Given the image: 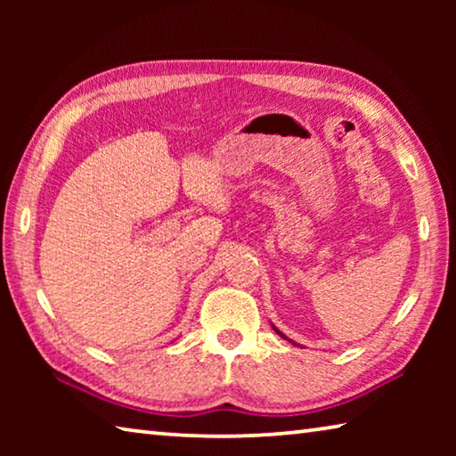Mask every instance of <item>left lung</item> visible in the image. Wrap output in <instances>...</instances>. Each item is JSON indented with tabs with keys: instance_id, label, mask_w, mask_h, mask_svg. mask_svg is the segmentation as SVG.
I'll list each match as a JSON object with an SVG mask.
<instances>
[{
	"instance_id": "obj_1",
	"label": "left lung",
	"mask_w": 456,
	"mask_h": 456,
	"mask_svg": "<svg viewBox=\"0 0 456 456\" xmlns=\"http://www.w3.org/2000/svg\"><path fill=\"white\" fill-rule=\"evenodd\" d=\"M273 330H275V328H273ZM275 331H277V334H280V336H281V338H285V336H283V334H281V331H280V330H275ZM289 342H291V339H289ZM293 344H296V342H293Z\"/></svg>"
}]
</instances>
